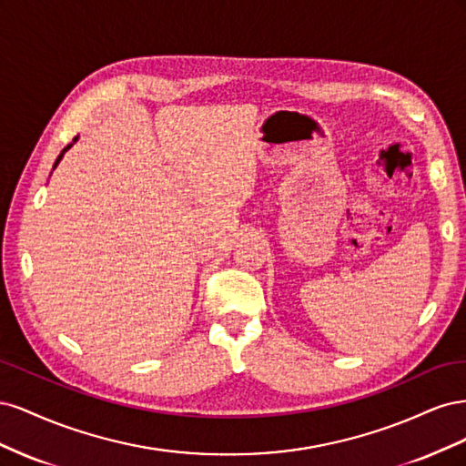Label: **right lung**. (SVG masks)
<instances>
[{
    "mask_svg": "<svg viewBox=\"0 0 466 466\" xmlns=\"http://www.w3.org/2000/svg\"><path fill=\"white\" fill-rule=\"evenodd\" d=\"M77 139H79V136H76V137H74V142H72V144H69V146H66V147L62 149V153L58 155V159H56V163H54V168H56V167H58V163H60V161H62V157H64V153H66V151H67L69 147H72V146H74V144L77 142Z\"/></svg>",
    "mask_w": 466,
    "mask_h": 466,
    "instance_id": "right-lung-1",
    "label": "right lung"
}]
</instances>
